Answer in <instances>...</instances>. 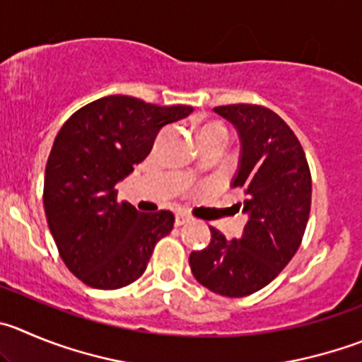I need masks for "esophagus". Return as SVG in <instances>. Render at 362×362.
<instances>
[{
	"label": "esophagus",
	"instance_id": "esophagus-1",
	"mask_svg": "<svg viewBox=\"0 0 362 362\" xmlns=\"http://www.w3.org/2000/svg\"><path fill=\"white\" fill-rule=\"evenodd\" d=\"M188 222H192V218L188 215H185V213H177L175 215V226H185Z\"/></svg>",
	"mask_w": 362,
	"mask_h": 362
}]
</instances>
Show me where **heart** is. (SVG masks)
Instances as JSON below:
<instances>
[{
  "label": "heart",
  "instance_id": "obj_1",
  "mask_svg": "<svg viewBox=\"0 0 362 362\" xmlns=\"http://www.w3.org/2000/svg\"><path fill=\"white\" fill-rule=\"evenodd\" d=\"M216 129H223V132H226V127L220 126V124H206V126L201 129V133H204V132H216Z\"/></svg>",
  "mask_w": 362,
  "mask_h": 362
}]
</instances>
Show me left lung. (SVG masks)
<instances>
[{
	"label": "left lung",
	"mask_w": 362,
	"mask_h": 362,
	"mask_svg": "<svg viewBox=\"0 0 362 362\" xmlns=\"http://www.w3.org/2000/svg\"><path fill=\"white\" fill-rule=\"evenodd\" d=\"M213 112L238 133L240 160L230 187L245 195L238 206L249 220L235 240L209 227V245L188 261L194 277L213 293L245 297L274 281L298 250L311 209V174L300 142L275 112L256 105Z\"/></svg>",
	"instance_id": "8db88e82"
}]
</instances>
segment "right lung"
<instances>
[{"label":"right lung","instance_id":"1","mask_svg":"<svg viewBox=\"0 0 362 362\" xmlns=\"http://www.w3.org/2000/svg\"><path fill=\"white\" fill-rule=\"evenodd\" d=\"M192 106H158L106 95L69 117L53 142L44 175L47 226L69 270L98 290L127 286L146 272L170 211L140 213L117 202V183L146 160L160 129Z\"/></svg>","mask_w":362,"mask_h":362}]
</instances>
